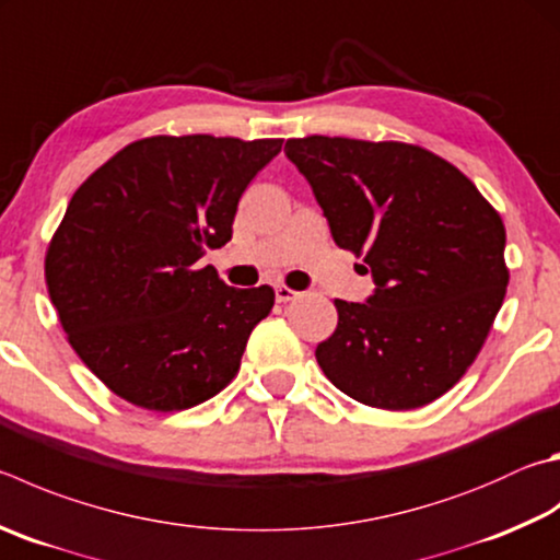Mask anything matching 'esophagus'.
<instances>
[{
    "instance_id": "34e87169",
    "label": "esophagus",
    "mask_w": 560,
    "mask_h": 560,
    "mask_svg": "<svg viewBox=\"0 0 560 560\" xmlns=\"http://www.w3.org/2000/svg\"><path fill=\"white\" fill-rule=\"evenodd\" d=\"M273 293H277V301H279V303H289V301H293V299L299 296V291L283 287V283H281V287L273 289Z\"/></svg>"
}]
</instances>
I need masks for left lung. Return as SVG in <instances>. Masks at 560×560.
I'll use <instances>...</instances> for the list:
<instances>
[{"mask_svg":"<svg viewBox=\"0 0 560 560\" xmlns=\"http://www.w3.org/2000/svg\"><path fill=\"white\" fill-rule=\"evenodd\" d=\"M335 245L364 257L368 303L335 299L338 328L315 348L354 401L386 411L439 399L480 354L510 269L504 222L475 183L404 141L289 139Z\"/></svg>","mask_w":560,"mask_h":560,"instance_id":"1","label":"left lung"}]
</instances>
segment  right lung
<instances>
[{"label": "right lung", "mask_w": 560, "mask_h": 560, "mask_svg": "<svg viewBox=\"0 0 560 560\" xmlns=\"http://www.w3.org/2000/svg\"><path fill=\"white\" fill-rule=\"evenodd\" d=\"M283 139L131 141L80 186L46 249V287L70 348L107 389L183 411L225 389L273 289L228 287L198 259L232 237L249 180Z\"/></svg>", "instance_id": "right-lung-1"}]
</instances>
